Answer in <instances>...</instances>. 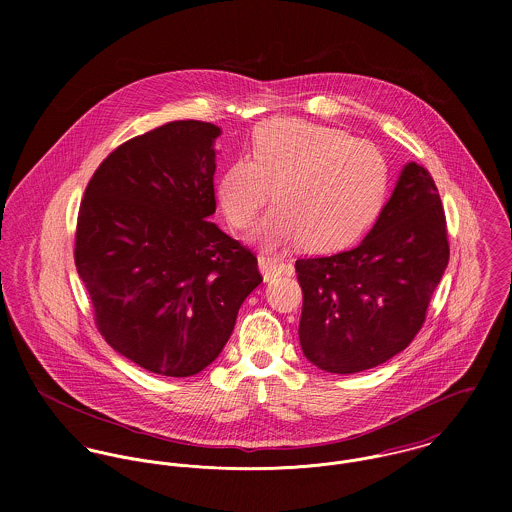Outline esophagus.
Wrapping results in <instances>:
<instances>
[{"label":"esophagus","mask_w":512,"mask_h":512,"mask_svg":"<svg viewBox=\"0 0 512 512\" xmlns=\"http://www.w3.org/2000/svg\"><path fill=\"white\" fill-rule=\"evenodd\" d=\"M258 266H260V272L264 276V282H272L274 278L282 276L286 272V264L284 260L276 258V256H266V254H260L258 256Z\"/></svg>","instance_id":"obj_1"}]
</instances>
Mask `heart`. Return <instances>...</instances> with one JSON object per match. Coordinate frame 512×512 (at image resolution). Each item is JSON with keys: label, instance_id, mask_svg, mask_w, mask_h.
Instances as JSON below:
<instances>
[{"label": "heart", "instance_id": "1", "mask_svg": "<svg viewBox=\"0 0 512 512\" xmlns=\"http://www.w3.org/2000/svg\"><path fill=\"white\" fill-rule=\"evenodd\" d=\"M274 189L278 203L256 238L266 248L305 242L335 250L357 240L376 220L388 195L382 151L343 130L274 118L254 130L250 159L220 173V209L236 230H250Z\"/></svg>", "mask_w": 512, "mask_h": 512}]
</instances>
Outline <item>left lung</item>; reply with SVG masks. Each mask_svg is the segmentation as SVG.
<instances>
[{
  "label": "left lung",
  "instance_id": "8db88e82",
  "mask_svg": "<svg viewBox=\"0 0 512 512\" xmlns=\"http://www.w3.org/2000/svg\"><path fill=\"white\" fill-rule=\"evenodd\" d=\"M447 262L438 187L426 167L408 163L359 246L295 260L303 355L335 374L386 363L422 329Z\"/></svg>",
  "mask_w": 512,
  "mask_h": 512
}]
</instances>
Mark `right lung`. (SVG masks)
<instances>
[{"label":"right lung","mask_w":512,"mask_h":512,"mask_svg":"<svg viewBox=\"0 0 512 512\" xmlns=\"http://www.w3.org/2000/svg\"><path fill=\"white\" fill-rule=\"evenodd\" d=\"M219 126L163 124L116 147L90 177L76 272L106 343L163 376H193L226 345L262 282L256 256L209 217Z\"/></svg>","instance_id":"obj_1"}]
</instances>
